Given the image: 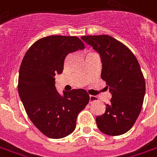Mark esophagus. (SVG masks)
<instances>
[{"label":"esophagus","instance_id":"obj_1","mask_svg":"<svg viewBox=\"0 0 157 157\" xmlns=\"http://www.w3.org/2000/svg\"><path fill=\"white\" fill-rule=\"evenodd\" d=\"M97 100V98L94 96V95H90V103L93 102V101H95Z\"/></svg>","mask_w":157,"mask_h":157}]
</instances>
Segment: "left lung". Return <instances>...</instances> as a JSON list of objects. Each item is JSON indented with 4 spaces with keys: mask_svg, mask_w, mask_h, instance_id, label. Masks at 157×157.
Listing matches in <instances>:
<instances>
[{
    "mask_svg": "<svg viewBox=\"0 0 157 157\" xmlns=\"http://www.w3.org/2000/svg\"><path fill=\"white\" fill-rule=\"evenodd\" d=\"M81 39L100 54L101 78L112 94L96 124L103 133L118 136L133 126L146 91L145 79L138 61L128 47L109 35L82 36Z\"/></svg>",
    "mask_w": 157,
    "mask_h": 157,
    "instance_id": "obj_1",
    "label": "left lung"
}]
</instances>
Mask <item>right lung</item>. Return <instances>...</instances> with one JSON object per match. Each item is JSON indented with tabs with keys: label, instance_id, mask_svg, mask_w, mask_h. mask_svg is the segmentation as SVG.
Returning a JSON list of instances; mask_svg holds the SVG:
<instances>
[{
	"label": "right lung",
	"instance_id": "right-lung-1",
	"mask_svg": "<svg viewBox=\"0 0 157 157\" xmlns=\"http://www.w3.org/2000/svg\"><path fill=\"white\" fill-rule=\"evenodd\" d=\"M84 48L83 42L75 36H48L36 41L22 60L19 95L33 125L50 138L71 134L78 113L89 103L85 90L63 91L62 95L55 86L54 76L63 72L67 56Z\"/></svg>",
	"mask_w": 157,
	"mask_h": 157
}]
</instances>
